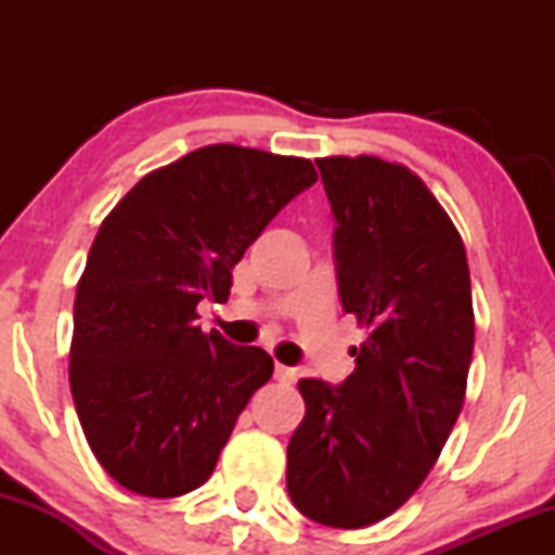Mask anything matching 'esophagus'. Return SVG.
<instances>
[{"instance_id":"1","label":"esophagus","mask_w":555,"mask_h":555,"mask_svg":"<svg viewBox=\"0 0 555 555\" xmlns=\"http://www.w3.org/2000/svg\"><path fill=\"white\" fill-rule=\"evenodd\" d=\"M273 375H276V380H282V384H295V380H297L295 367L282 365V362H276V367H273Z\"/></svg>"}]
</instances>
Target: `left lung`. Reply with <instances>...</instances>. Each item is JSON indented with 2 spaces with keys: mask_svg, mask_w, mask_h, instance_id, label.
<instances>
[{
  "mask_svg": "<svg viewBox=\"0 0 555 555\" xmlns=\"http://www.w3.org/2000/svg\"><path fill=\"white\" fill-rule=\"evenodd\" d=\"M336 219L344 313L367 331L341 386L302 378L286 490L308 519L358 530L423 486L454 428L475 347L464 242L425 182L378 156L315 158Z\"/></svg>",
  "mask_w": 555,
  "mask_h": 555,
  "instance_id": "obj_1",
  "label": "left lung"
}]
</instances>
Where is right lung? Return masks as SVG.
<instances>
[{
    "mask_svg": "<svg viewBox=\"0 0 555 555\" xmlns=\"http://www.w3.org/2000/svg\"><path fill=\"white\" fill-rule=\"evenodd\" d=\"M315 180L308 158L206 145L145 175L101 221L75 295L69 388L122 488L175 499L211 477L273 360L203 334L197 302H224L247 247Z\"/></svg>",
    "mask_w": 555,
    "mask_h": 555,
    "instance_id": "add662e5",
    "label": "right lung"
}]
</instances>
